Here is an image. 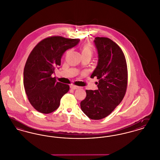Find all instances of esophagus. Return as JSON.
<instances>
[{"label":"esophagus","mask_w":160,"mask_h":160,"mask_svg":"<svg viewBox=\"0 0 160 160\" xmlns=\"http://www.w3.org/2000/svg\"><path fill=\"white\" fill-rule=\"evenodd\" d=\"M70 88H71L72 89H73V90H76V89L79 88V87L76 86V85H70Z\"/></svg>","instance_id":"esophagus-1"}]
</instances>
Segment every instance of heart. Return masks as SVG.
Listing matches in <instances>:
<instances>
[{"mask_svg": "<svg viewBox=\"0 0 160 160\" xmlns=\"http://www.w3.org/2000/svg\"><path fill=\"white\" fill-rule=\"evenodd\" d=\"M93 49L90 44H85L82 48V55H88L92 56Z\"/></svg>", "mask_w": 160, "mask_h": 160, "instance_id": "b5f03b06", "label": "heart"}]
</instances>
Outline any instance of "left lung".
<instances>
[{"label": "left lung", "instance_id": "obj_1", "mask_svg": "<svg viewBox=\"0 0 160 160\" xmlns=\"http://www.w3.org/2000/svg\"><path fill=\"white\" fill-rule=\"evenodd\" d=\"M94 42L98 53V66L91 78L98 79V89L86 90L81 102L84 114L92 120L106 118L123 100L127 89L128 69L121 48L107 37H96Z\"/></svg>", "mask_w": 160, "mask_h": 160}]
</instances>
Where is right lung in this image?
I'll return each instance as SVG.
<instances>
[{"mask_svg": "<svg viewBox=\"0 0 160 160\" xmlns=\"http://www.w3.org/2000/svg\"><path fill=\"white\" fill-rule=\"evenodd\" d=\"M79 41L52 36L38 42L30 53L24 68L23 84L28 100L38 112L49 114L55 111L62 97L68 92L69 85L57 82L52 75L61 65L64 52Z\"/></svg>", "mask_w": 160, "mask_h": 160, "instance_id": "add662e5", "label": "right lung"}]
</instances>
